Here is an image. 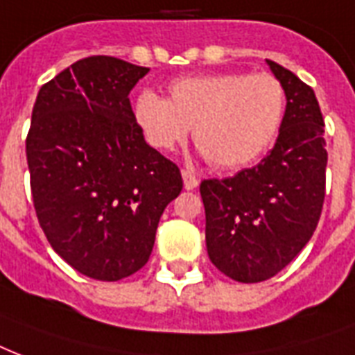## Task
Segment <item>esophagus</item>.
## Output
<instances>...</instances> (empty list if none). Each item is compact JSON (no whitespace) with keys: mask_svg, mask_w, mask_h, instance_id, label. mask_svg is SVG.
I'll return each instance as SVG.
<instances>
[{"mask_svg":"<svg viewBox=\"0 0 355 355\" xmlns=\"http://www.w3.org/2000/svg\"><path fill=\"white\" fill-rule=\"evenodd\" d=\"M181 175H183V185H185L187 191H194L198 187V183H200V180H198L196 175L192 174V172H189V170H183Z\"/></svg>","mask_w":355,"mask_h":355,"instance_id":"obj_1","label":"esophagus"}]
</instances>
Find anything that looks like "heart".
I'll return each mask as SVG.
<instances>
[{"mask_svg": "<svg viewBox=\"0 0 355 355\" xmlns=\"http://www.w3.org/2000/svg\"><path fill=\"white\" fill-rule=\"evenodd\" d=\"M170 100L144 90L133 118L150 146L168 152L194 128V142L209 163L239 168L254 163L282 128L287 94L268 72L207 73L178 79Z\"/></svg>", "mask_w": 355, "mask_h": 355, "instance_id": "b5f03b06", "label": "heart"}]
</instances>
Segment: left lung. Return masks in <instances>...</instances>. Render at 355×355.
I'll use <instances>...</instances> for the list:
<instances>
[{"instance_id":"8db88e82","label":"left lung","mask_w":355,"mask_h":355,"mask_svg":"<svg viewBox=\"0 0 355 355\" xmlns=\"http://www.w3.org/2000/svg\"><path fill=\"white\" fill-rule=\"evenodd\" d=\"M266 62L287 94L276 146L254 168L200 185L209 259L241 283L270 279L300 254L326 196L328 152L317 96L291 70Z\"/></svg>"}]
</instances>
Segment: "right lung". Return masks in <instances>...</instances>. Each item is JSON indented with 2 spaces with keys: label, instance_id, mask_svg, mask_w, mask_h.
Wrapping results in <instances>:
<instances>
[{
  "label": "right lung",
  "instance_id": "1",
  "mask_svg": "<svg viewBox=\"0 0 355 355\" xmlns=\"http://www.w3.org/2000/svg\"><path fill=\"white\" fill-rule=\"evenodd\" d=\"M148 72L92 55L44 83L33 107L26 153L38 224L68 265L100 282L146 265L159 218L183 189L178 164L133 118L128 96Z\"/></svg>",
  "mask_w": 355,
  "mask_h": 355
}]
</instances>
